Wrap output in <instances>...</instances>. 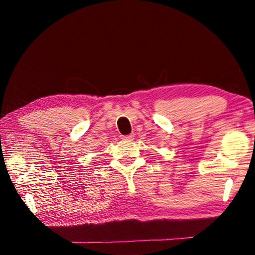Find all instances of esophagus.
Instances as JSON below:
<instances>
[{"label": "esophagus", "instance_id": "1", "mask_svg": "<svg viewBox=\"0 0 255 255\" xmlns=\"http://www.w3.org/2000/svg\"><path fill=\"white\" fill-rule=\"evenodd\" d=\"M133 137H135V136H133L132 133H130V135L124 136V137H123V139H124V140H132V139H133Z\"/></svg>", "mask_w": 255, "mask_h": 255}]
</instances>
